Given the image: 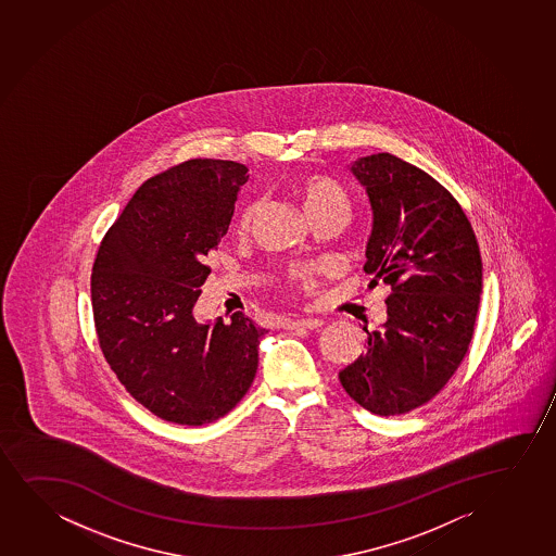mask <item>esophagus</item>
I'll use <instances>...</instances> for the list:
<instances>
[{
  "instance_id": "obj_1",
  "label": "esophagus",
  "mask_w": 556,
  "mask_h": 556,
  "mask_svg": "<svg viewBox=\"0 0 556 556\" xmlns=\"http://www.w3.org/2000/svg\"><path fill=\"white\" fill-rule=\"evenodd\" d=\"M325 323L320 318H294L285 323L289 330H318Z\"/></svg>"
}]
</instances>
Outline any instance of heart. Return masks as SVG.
<instances>
[{
  "label": "heart",
  "mask_w": 556,
  "mask_h": 556,
  "mask_svg": "<svg viewBox=\"0 0 556 556\" xmlns=\"http://www.w3.org/2000/svg\"><path fill=\"white\" fill-rule=\"evenodd\" d=\"M294 194L303 203V210L313 218L326 217V215H338L346 218L351 211V200L345 188L339 182L320 174H305L294 180ZM258 203L249 202L241 210L238 217L239 230H249L256 217Z\"/></svg>",
  "instance_id": "b5f03b06"
}]
</instances>
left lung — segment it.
I'll return each instance as SVG.
<instances>
[{"mask_svg":"<svg viewBox=\"0 0 556 556\" xmlns=\"http://www.w3.org/2000/svg\"><path fill=\"white\" fill-rule=\"evenodd\" d=\"M374 213L364 271L389 285L387 323L339 371L346 394L379 417L413 412L455 376L468 353L483 289L476 233L460 203L389 152L351 166Z\"/></svg>","mask_w":556,"mask_h":556,"instance_id":"8db88e82","label":"left lung"}]
</instances>
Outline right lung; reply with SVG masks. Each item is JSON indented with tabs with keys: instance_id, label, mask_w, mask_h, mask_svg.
<instances>
[{
	"instance_id": "1",
	"label": "right lung",
	"mask_w": 556,
	"mask_h": 556,
	"mask_svg": "<svg viewBox=\"0 0 556 556\" xmlns=\"http://www.w3.org/2000/svg\"><path fill=\"white\" fill-rule=\"evenodd\" d=\"M231 160L194 159L138 188L92 267L100 349L124 389L167 422L210 425L251 389L266 333L243 313L198 323L207 256L230 226L249 175Z\"/></svg>"
}]
</instances>
